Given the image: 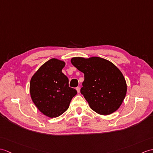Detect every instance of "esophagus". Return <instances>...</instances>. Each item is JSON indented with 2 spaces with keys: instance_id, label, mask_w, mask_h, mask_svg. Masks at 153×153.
Wrapping results in <instances>:
<instances>
[{
  "instance_id": "esophagus-1",
  "label": "esophagus",
  "mask_w": 153,
  "mask_h": 153,
  "mask_svg": "<svg viewBox=\"0 0 153 153\" xmlns=\"http://www.w3.org/2000/svg\"><path fill=\"white\" fill-rule=\"evenodd\" d=\"M76 90H77V93H80V87H76Z\"/></svg>"
}]
</instances>
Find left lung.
<instances>
[{"label": "left lung", "instance_id": "8db88e82", "mask_svg": "<svg viewBox=\"0 0 153 153\" xmlns=\"http://www.w3.org/2000/svg\"><path fill=\"white\" fill-rule=\"evenodd\" d=\"M71 62L84 74L81 93L90 108L102 115L116 111L127 91L126 80L120 70L111 62L98 56L73 57Z\"/></svg>", "mask_w": 153, "mask_h": 153}]
</instances>
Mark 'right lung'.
Wrapping results in <instances>:
<instances>
[{
  "instance_id": "add662e5",
  "label": "right lung",
  "mask_w": 153,
  "mask_h": 153,
  "mask_svg": "<svg viewBox=\"0 0 153 153\" xmlns=\"http://www.w3.org/2000/svg\"><path fill=\"white\" fill-rule=\"evenodd\" d=\"M65 62L51 59L42 65L32 77L30 93L39 111L54 118L69 108L77 91L69 87L68 78L62 72Z\"/></svg>"
}]
</instances>
